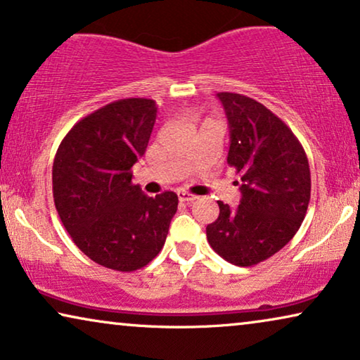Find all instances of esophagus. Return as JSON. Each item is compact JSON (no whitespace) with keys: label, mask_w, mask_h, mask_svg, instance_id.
<instances>
[{"label":"esophagus","mask_w":360,"mask_h":360,"mask_svg":"<svg viewBox=\"0 0 360 360\" xmlns=\"http://www.w3.org/2000/svg\"><path fill=\"white\" fill-rule=\"evenodd\" d=\"M176 195H179V200L184 201V203H190V201H195L196 200V196L188 193V191H179V193H176Z\"/></svg>","instance_id":"34e87169"}]
</instances>
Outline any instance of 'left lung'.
I'll list each match as a JSON object with an SVG mask.
<instances>
[{
	"label": "left lung",
	"instance_id": "obj_1",
	"mask_svg": "<svg viewBox=\"0 0 360 360\" xmlns=\"http://www.w3.org/2000/svg\"><path fill=\"white\" fill-rule=\"evenodd\" d=\"M229 122L228 164L240 176L236 210L218 201L219 216L206 226L216 254L239 267L272 257L302 226L311 195L308 157L292 129L262 103L221 91Z\"/></svg>",
	"mask_w": 360,
	"mask_h": 360
}]
</instances>
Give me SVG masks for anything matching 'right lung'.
<instances>
[{
    "mask_svg": "<svg viewBox=\"0 0 360 360\" xmlns=\"http://www.w3.org/2000/svg\"><path fill=\"white\" fill-rule=\"evenodd\" d=\"M157 117L154 100L126 98L77 122L52 167L53 203L73 243L93 262L120 272L146 267L164 248L179 196L155 198L132 185Z\"/></svg>",
    "mask_w": 360,
    "mask_h": 360,
    "instance_id": "1",
    "label": "right lung"
}]
</instances>
